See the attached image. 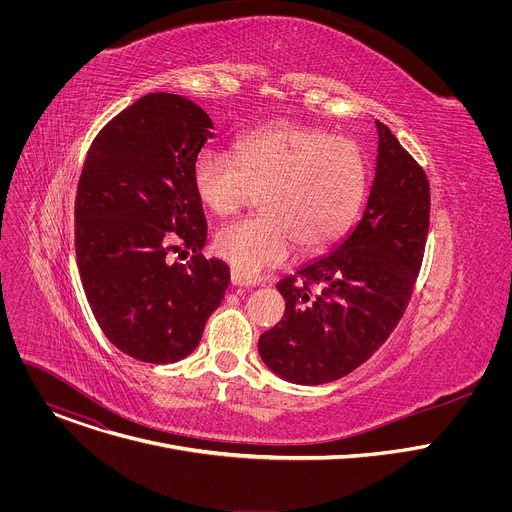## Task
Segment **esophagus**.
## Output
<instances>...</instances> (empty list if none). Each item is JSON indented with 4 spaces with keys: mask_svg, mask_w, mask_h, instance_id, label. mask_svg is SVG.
<instances>
[{
    "mask_svg": "<svg viewBox=\"0 0 512 512\" xmlns=\"http://www.w3.org/2000/svg\"><path fill=\"white\" fill-rule=\"evenodd\" d=\"M231 283H233V285H251L253 281H251L249 277H245L241 271L231 269Z\"/></svg>",
    "mask_w": 512,
    "mask_h": 512,
    "instance_id": "1",
    "label": "esophagus"
}]
</instances>
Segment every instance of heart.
<instances>
[{
	"label": "heart",
	"mask_w": 512,
	"mask_h": 512,
	"mask_svg": "<svg viewBox=\"0 0 512 512\" xmlns=\"http://www.w3.org/2000/svg\"><path fill=\"white\" fill-rule=\"evenodd\" d=\"M198 200L231 216L259 192V216L218 229L214 249L245 277L302 253L332 247L352 225L367 188L358 145L298 123H273L241 137L235 156L206 148L192 166Z\"/></svg>",
	"instance_id": "b5f03b06"
}]
</instances>
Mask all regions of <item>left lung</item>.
Listing matches in <instances>:
<instances>
[{
  "label": "left lung",
  "mask_w": 512,
  "mask_h": 512,
  "mask_svg": "<svg viewBox=\"0 0 512 512\" xmlns=\"http://www.w3.org/2000/svg\"><path fill=\"white\" fill-rule=\"evenodd\" d=\"M367 208L328 255L277 283L285 314L259 354L285 381L322 385L352 373L389 338L411 300L429 231L425 170L381 121Z\"/></svg>",
  "instance_id": "obj_1"
}]
</instances>
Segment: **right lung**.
Wrapping results in <instances>:
<instances>
[{"label":"right lung","mask_w":512,"mask_h":512,"mask_svg":"<svg viewBox=\"0 0 512 512\" xmlns=\"http://www.w3.org/2000/svg\"><path fill=\"white\" fill-rule=\"evenodd\" d=\"M210 129L194 101L150 93L97 133L83 164L75 249L85 296L109 342L141 362L188 356L231 281L227 263L202 255L192 184ZM174 252L191 259L170 264Z\"/></svg>","instance_id":"right-lung-1"}]
</instances>
